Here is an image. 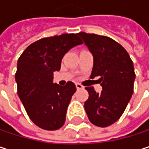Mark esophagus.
I'll use <instances>...</instances> for the list:
<instances>
[{"instance_id": "obj_1", "label": "esophagus", "mask_w": 149, "mask_h": 149, "mask_svg": "<svg viewBox=\"0 0 149 149\" xmlns=\"http://www.w3.org/2000/svg\"><path fill=\"white\" fill-rule=\"evenodd\" d=\"M76 87H77V90H81V89H84V86L81 84H78V83H77L76 84Z\"/></svg>"}]
</instances>
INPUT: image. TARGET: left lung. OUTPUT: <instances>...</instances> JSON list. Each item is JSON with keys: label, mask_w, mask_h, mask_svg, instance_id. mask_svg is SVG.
<instances>
[{"label": "left lung", "mask_w": 149, "mask_h": 149, "mask_svg": "<svg viewBox=\"0 0 149 149\" xmlns=\"http://www.w3.org/2000/svg\"><path fill=\"white\" fill-rule=\"evenodd\" d=\"M93 55L94 65L91 78L99 77L103 91L97 93L94 87H85L89 98L84 109L90 122L105 128L116 123L123 114L134 92L135 78L133 61L127 51L109 37L77 33Z\"/></svg>", "instance_id": "obj_1"}]
</instances>
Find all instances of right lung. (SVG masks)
<instances>
[{"instance_id": "1", "label": "right lung", "mask_w": 149, "mask_h": 149, "mask_svg": "<svg viewBox=\"0 0 149 149\" xmlns=\"http://www.w3.org/2000/svg\"><path fill=\"white\" fill-rule=\"evenodd\" d=\"M83 44L77 33H63L40 39L28 45L18 59L15 80L24 108L38 127L57 130L65 122L68 105L76 91L74 83L65 86L52 83L64 55Z\"/></svg>"}]
</instances>
